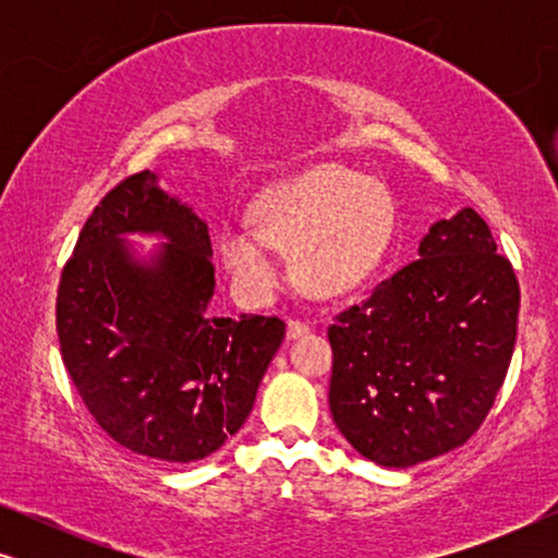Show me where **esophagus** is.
I'll return each instance as SVG.
<instances>
[{
	"label": "esophagus",
	"instance_id": "obj_1",
	"mask_svg": "<svg viewBox=\"0 0 558 558\" xmlns=\"http://www.w3.org/2000/svg\"><path fill=\"white\" fill-rule=\"evenodd\" d=\"M307 332H310L307 323H300V319H287V338L289 340L302 338V335H307Z\"/></svg>",
	"mask_w": 558,
	"mask_h": 558
}]
</instances>
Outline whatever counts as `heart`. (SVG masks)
<instances>
[{
	"instance_id": "heart-1",
	"label": "heart",
	"mask_w": 558,
	"mask_h": 558,
	"mask_svg": "<svg viewBox=\"0 0 558 558\" xmlns=\"http://www.w3.org/2000/svg\"><path fill=\"white\" fill-rule=\"evenodd\" d=\"M256 228L226 226L218 256L248 300L281 284L279 251H292L294 281L310 296L332 300L361 287L391 243L393 197L378 180L340 165H312L266 187Z\"/></svg>"
}]
</instances>
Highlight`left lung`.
<instances>
[{
	"label": "left lung",
	"mask_w": 558,
	"mask_h": 558,
	"mask_svg": "<svg viewBox=\"0 0 558 558\" xmlns=\"http://www.w3.org/2000/svg\"><path fill=\"white\" fill-rule=\"evenodd\" d=\"M472 208L434 223L416 262L327 327L330 411L380 468H414L485 422L510 365L521 289Z\"/></svg>",
	"instance_id": "1"
}]
</instances>
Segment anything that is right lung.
<instances>
[{"label": "right lung", "mask_w": 558, "mask_h": 558, "mask_svg": "<svg viewBox=\"0 0 558 558\" xmlns=\"http://www.w3.org/2000/svg\"><path fill=\"white\" fill-rule=\"evenodd\" d=\"M129 234L163 243L142 252ZM210 258L208 223L147 170L96 205L65 264L58 340L68 376L129 452L185 464L223 447L284 340L279 317L208 315Z\"/></svg>", "instance_id": "add662e5"}]
</instances>
